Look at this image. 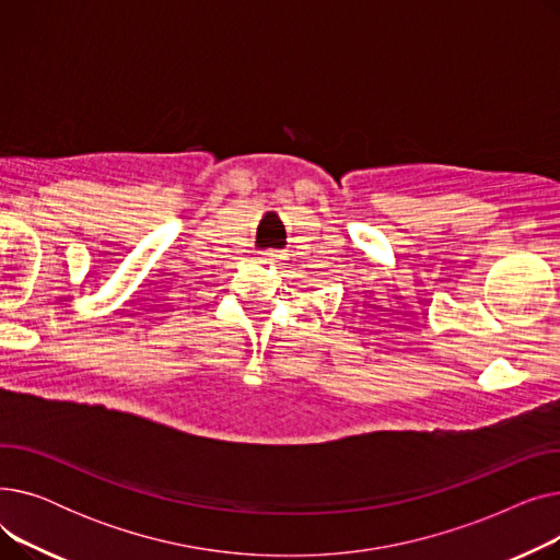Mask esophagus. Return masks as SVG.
I'll return each instance as SVG.
<instances>
[{
    "instance_id": "34e87169",
    "label": "esophagus",
    "mask_w": 560,
    "mask_h": 560,
    "mask_svg": "<svg viewBox=\"0 0 560 560\" xmlns=\"http://www.w3.org/2000/svg\"><path fill=\"white\" fill-rule=\"evenodd\" d=\"M279 258H281V254H279V252H275V249H270V252H262V254H260V262H265V265H277V262H279Z\"/></svg>"
}]
</instances>
